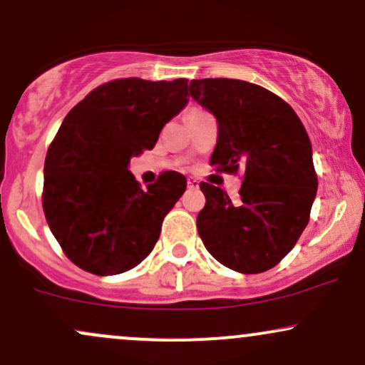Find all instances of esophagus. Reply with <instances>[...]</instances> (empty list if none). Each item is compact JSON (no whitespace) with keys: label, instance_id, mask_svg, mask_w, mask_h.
<instances>
[{"label":"esophagus","instance_id":"34e87169","mask_svg":"<svg viewBox=\"0 0 365 365\" xmlns=\"http://www.w3.org/2000/svg\"><path fill=\"white\" fill-rule=\"evenodd\" d=\"M187 187H190V190H198V187H200V182L196 181V179L190 178V179H187Z\"/></svg>","mask_w":365,"mask_h":365}]
</instances>
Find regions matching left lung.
<instances>
[{
    "label": "left lung",
    "instance_id": "8db88e82",
    "mask_svg": "<svg viewBox=\"0 0 365 365\" xmlns=\"http://www.w3.org/2000/svg\"><path fill=\"white\" fill-rule=\"evenodd\" d=\"M190 93L217 119L210 164L220 173L244 170L235 201L213 184H200L207 198L196 218L201 241L234 272H267L301 237L318 191L306 128L285 101L250 81L191 80Z\"/></svg>",
    "mask_w": 365,
    "mask_h": 365
}]
</instances>
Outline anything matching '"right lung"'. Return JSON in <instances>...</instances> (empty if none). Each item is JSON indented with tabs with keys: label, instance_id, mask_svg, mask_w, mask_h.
Wrapping results in <instances>:
<instances>
[{
	"label": "right lung",
	"instance_id": "add662e5",
	"mask_svg": "<svg viewBox=\"0 0 365 365\" xmlns=\"http://www.w3.org/2000/svg\"><path fill=\"white\" fill-rule=\"evenodd\" d=\"M187 97L186 78L114 80L64 118L46 155L42 207L56 241L78 268L118 275L153 250L186 178L164 173L141 190L130 160L155 147Z\"/></svg>",
	"mask_w": 365,
	"mask_h": 365
}]
</instances>
